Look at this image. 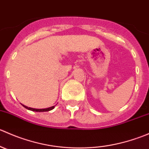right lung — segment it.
<instances>
[{
    "mask_svg": "<svg viewBox=\"0 0 149 149\" xmlns=\"http://www.w3.org/2000/svg\"><path fill=\"white\" fill-rule=\"evenodd\" d=\"M23 105V104H22ZM24 107H25L26 109H29V110L31 111H35V112H48V111H50L52 109H54L55 106H52L51 107H48V108H45V109H34V108H31V107H28L25 106V105H23Z\"/></svg>",
    "mask_w": 149,
    "mask_h": 149,
    "instance_id": "right-lung-1",
    "label": "right lung"
}]
</instances>
